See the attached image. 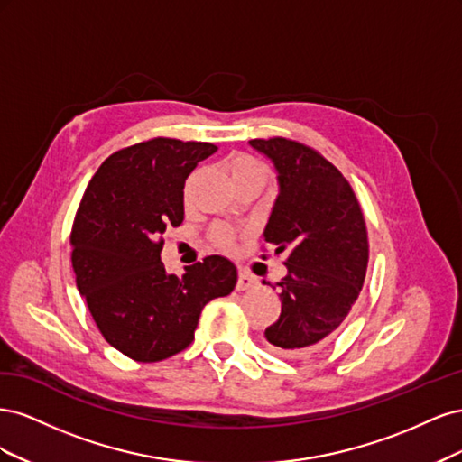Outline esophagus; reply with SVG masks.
Instances as JSON below:
<instances>
[{"instance_id": "obj_1", "label": "esophagus", "mask_w": 462, "mask_h": 462, "mask_svg": "<svg viewBox=\"0 0 462 462\" xmlns=\"http://www.w3.org/2000/svg\"><path fill=\"white\" fill-rule=\"evenodd\" d=\"M256 277L250 275L248 272H239V279H236V291H246L250 287H254Z\"/></svg>"}]
</instances>
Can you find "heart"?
<instances>
[{
    "mask_svg": "<svg viewBox=\"0 0 462 462\" xmlns=\"http://www.w3.org/2000/svg\"><path fill=\"white\" fill-rule=\"evenodd\" d=\"M227 170L231 173V179L235 180V185L241 183V180H248V179H265L263 163L245 152L231 153V156L227 158ZM214 241L221 248H231L233 241H235V235L227 227H217L214 231Z\"/></svg>",
    "mask_w": 462,
    "mask_h": 462,
    "instance_id": "b5f03b06",
    "label": "heart"
}]
</instances>
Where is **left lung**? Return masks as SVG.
Listing matches in <instances>:
<instances>
[{"mask_svg":"<svg viewBox=\"0 0 462 462\" xmlns=\"http://www.w3.org/2000/svg\"><path fill=\"white\" fill-rule=\"evenodd\" d=\"M279 180L263 239L289 254L282 314L265 329L272 351L304 356L351 312L368 268V231L353 187L319 152L283 136L254 138ZM265 283V282H263Z\"/></svg>","mask_w":462,"mask_h":462,"instance_id":"8db88e82","label":"left lung"}]
</instances>
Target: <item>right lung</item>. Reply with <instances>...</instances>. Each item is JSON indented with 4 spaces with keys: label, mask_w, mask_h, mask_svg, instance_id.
<instances>
[{
    "label": "right lung",
    "mask_w": 462,
    "mask_h": 462,
    "mask_svg": "<svg viewBox=\"0 0 462 462\" xmlns=\"http://www.w3.org/2000/svg\"><path fill=\"white\" fill-rule=\"evenodd\" d=\"M217 150L150 138L117 150L94 173L71 229L77 289L104 339L136 362L170 358L194 341L204 306L235 289L236 268L206 256L183 277L160 260L167 227L185 217V180Z\"/></svg>",
    "instance_id": "1"
}]
</instances>
